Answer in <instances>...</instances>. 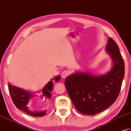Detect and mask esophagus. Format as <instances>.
<instances>
[{
  "label": "esophagus",
  "instance_id": "34e87169",
  "mask_svg": "<svg viewBox=\"0 0 131 131\" xmlns=\"http://www.w3.org/2000/svg\"><path fill=\"white\" fill-rule=\"evenodd\" d=\"M69 74V72L68 71L66 70V71H63L62 73V78L64 79V78H65L67 76H68Z\"/></svg>",
  "mask_w": 131,
  "mask_h": 131
}]
</instances>
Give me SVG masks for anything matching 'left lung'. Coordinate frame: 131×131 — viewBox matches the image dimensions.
Here are the masks:
<instances>
[{"label": "left lung", "mask_w": 131, "mask_h": 131, "mask_svg": "<svg viewBox=\"0 0 131 131\" xmlns=\"http://www.w3.org/2000/svg\"><path fill=\"white\" fill-rule=\"evenodd\" d=\"M105 51L112 67L103 75L78 71L68 76L64 85L74 107L82 114L94 115L104 111L115 102L125 75V64L118 45L108 38Z\"/></svg>", "instance_id": "obj_1"}]
</instances>
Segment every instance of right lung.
Segmentation results:
<instances>
[{"mask_svg": "<svg viewBox=\"0 0 131 131\" xmlns=\"http://www.w3.org/2000/svg\"><path fill=\"white\" fill-rule=\"evenodd\" d=\"M60 79V76H56L53 78H52L50 81H48L44 87L42 89V95L45 98L50 99L51 97V92L53 90V81L57 82ZM9 91L11 95L12 100L14 104L16 106L17 108L21 110L24 112L27 113V114L35 117H41L43 116L46 113L45 110L42 111H33L29 110V104L30 101L33 97L37 96L36 93L37 92H31L24 89H22L18 87L14 86L12 85L11 83H8Z\"/></svg>", "mask_w": 131, "mask_h": 131, "instance_id": "add662e5", "label": "right lung"}]
</instances>
